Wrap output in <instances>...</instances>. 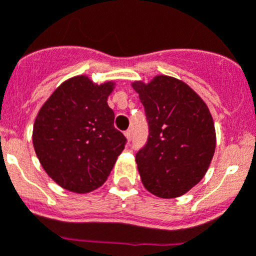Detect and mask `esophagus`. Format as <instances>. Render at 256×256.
I'll return each mask as SVG.
<instances>
[{
	"mask_svg": "<svg viewBox=\"0 0 256 256\" xmlns=\"http://www.w3.org/2000/svg\"><path fill=\"white\" fill-rule=\"evenodd\" d=\"M124 134H126V140H132V130H126V132H124Z\"/></svg>",
	"mask_w": 256,
	"mask_h": 256,
	"instance_id": "1",
	"label": "esophagus"
}]
</instances>
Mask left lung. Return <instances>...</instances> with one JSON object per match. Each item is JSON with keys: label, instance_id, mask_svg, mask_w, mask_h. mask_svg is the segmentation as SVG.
I'll list each match as a JSON object with an SVG mask.
<instances>
[{"label": "left lung", "instance_id": "left-lung-1", "mask_svg": "<svg viewBox=\"0 0 256 256\" xmlns=\"http://www.w3.org/2000/svg\"><path fill=\"white\" fill-rule=\"evenodd\" d=\"M148 124V137L136 154L144 188L161 198L190 190L204 176L216 148L212 116L184 82L157 76L134 82Z\"/></svg>", "mask_w": 256, "mask_h": 256}]
</instances>
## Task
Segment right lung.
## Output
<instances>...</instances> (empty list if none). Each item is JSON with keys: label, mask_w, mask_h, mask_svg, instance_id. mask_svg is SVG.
Masks as SVG:
<instances>
[{"label": "right lung", "mask_w": 256, "mask_h": 256, "mask_svg": "<svg viewBox=\"0 0 256 256\" xmlns=\"http://www.w3.org/2000/svg\"><path fill=\"white\" fill-rule=\"evenodd\" d=\"M112 86L74 77L53 92L35 119L32 144L38 158L67 190L88 193L102 186L126 144L106 102Z\"/></svg>", "instance_id": "obj_1"}]
</instances>
